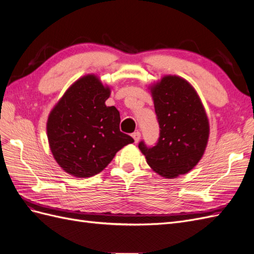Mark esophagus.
I'll list each match as a JSON object with an SVG mask.
<instances>
[{"label":"esophagus","mask_w":254,"mask_h":254,"mask_svg":"<svg viewBox=\"0 0 254 254\" xmlns=\"http://www.w3.org/2000/svg\"><path fill=\"white\" fill-rule=\"evenodd\" d=\"M132 137H133V140H134V143H137V142L140 141L141 133L139 131H135V132L132 133Z\"/></svg>","instance_id":"obj_1"}]
</instances>
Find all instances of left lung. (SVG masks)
Returning <instances> with one entry per match:
<instances>
[{"label": "left lung", "mask_w": 254, "mask_h": 254, "mask_svg": "<svg viewBox=\"0 0 254 254\" xmlns=\"http://www.w3.org/2000/svg\"><path fill=\"white\" fill-rule=\"evenodd\" d=\"M150 92L160 126L157 144L139 148L146 162L164 178H176L193 170L209 140L210 125L202 103L186 79L167 75Z\"/></svg>", "instance_id": "8db88e82"}]
</instances>
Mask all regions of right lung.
Wrapping results in <instances>:
<instances>
[{
  "instance_id": "obj_1",
  "label": "right lung",
  "mask_w": 254,
  "mask_h": 254,
  "mask_svg": "<svg viewBox=\"0 0 254 254\" xmlns=\"http://www.w3.org/2000/svg\"><path fill=\"white\" fill-rule=\"evenodd\" d=\"M110 88L89 74L76 80L51 111L47 131L54 159L77 178L101 173L115 153L133 143L120 130V112L107 107Z\"/></svg>"
}]
</instances>
